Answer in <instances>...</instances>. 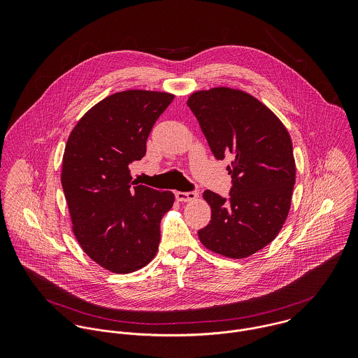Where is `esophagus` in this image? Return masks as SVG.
I'll return each mask as SVG.
<instances>
[{"mask_svg":"<svg viewBox=\"0 0 358 358\" xmlns=\"http://www.w3.org/2000/svg\"><path fill=\"white\" fill-rule=\"evenodd\" d=\"M176 199L179 201H194L199 199V193L196 190H192V192H178L176 194Z\"/></svg>","mask_w":358,"mask_h":358,"instance_id":"obj_1","label":"esophagus"}]
</instances>
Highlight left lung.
Instances as JSON below:
<instances>
[{"mask_svg": "<svg viewBox=\"0 0 358 358\" xmlns=\"http://www.w3.org/2000/svg\"><path fill=\"white\" fill-rule=\"evenodd\" d=\"M187 106L217 161L229 154V197L205 190L210 220L199 230L205 247L247 257L270 244L291 206L295 159L288 131L263 103L230 88L193 94Z\"/></svg>", "mask_w": 358, "mask_h": 358, "instance_id": "left-lung-1", "label": "left lung"}]
</instances>
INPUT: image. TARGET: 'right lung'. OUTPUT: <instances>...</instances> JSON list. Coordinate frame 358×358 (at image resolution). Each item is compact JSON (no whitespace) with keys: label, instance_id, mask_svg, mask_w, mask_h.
<instances>
[{"label":"right lung","instance_id":"obj_1","mask_svg":"<svg viewBox=\"0 0 358 358\" xmlns=\"http://www.w3.org/2000/svg\"><path fill=\"white\" fill-rule=\"evenodd\" d=\"M173 95L124 91L95 104L71 131L62 187L73 231L84 252L113 273H132L153 259L171 192L135 184L129 164L146 155L157 118Z\"/></svg>","mask_w":358,"mask_h":358}]
</instances>
